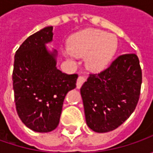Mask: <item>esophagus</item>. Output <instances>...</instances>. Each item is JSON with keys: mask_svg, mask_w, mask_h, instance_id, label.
<instances>
[{"mask_svg": "<svg viewBox=\"0 0 153 153\" xmlns=\"http://www.w3.org/2000/svg\"><path fill=\"white\" fill-rule=\"evenodd\" d=\"M86 79L83 77V76H80L79 77L77 78V81H76V88H80L82 85L83 84V82H85Z\"/></svg>", "mask_w": 153, "mask_h": 153, "instance_id": "esophagus-1", "label": "esophagus"}]
</instances>
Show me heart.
<instances>
[{
    "mask_svg": "<svg viewBox=\"0 0 153 153\" xmlns=\"http://www.w3.org/2000/svg\"><path fill=\"white\" fill-rule=\"evenodd\" d=\"M116 36L97 29H87L75 34L69 41V48L63 54L70 61L76 57H85L87 69L99 72L108 66L117 50Z\"/></svg>",
    "mask_w": 153,
    "mask_h": 153,
    "instance_id": "b5f03b06",
    "label": "heart"
}]
</instances>
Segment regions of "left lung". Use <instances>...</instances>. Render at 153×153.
<instances>
[{"label":"left lung","mask_w":153,"mask_h":153,"mask_svg":"<svg viewBox=\"0 0 153 153\" xmlns=\"http://www.w3.org/2000/svg\"><path fill=\"white\" fill-rule=\"evenodd\" d=\"M141 82V69L134 53L119 56L104 71L89 75L80 90L87 125L98 133L120 126L136 107Z\"/></svg>","instance_id":"1"}]
</instances>
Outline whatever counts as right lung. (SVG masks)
Returning a JSON list of instances; mask_svg holds the SVG:
<instances>
[{
  "instance_id": "obj_1",
  "label": "right lung",
  "mask_w": 153,
  "mask_h": 153,
  "mask_svg": "<svg viewBox=\"0 0 153 153\" xmlns=\"http://www.w3.org/2000/svg\"><path fill=\"white\" fill-rule=\"evenodd\" d=\"M53 36V26L45 27L29 36L14 56L16 110L25 125L39 133L51 132L59 125L65 97L78 77L57 69L58 52L46 46Z\"/></svg>"
}]
</instances>
